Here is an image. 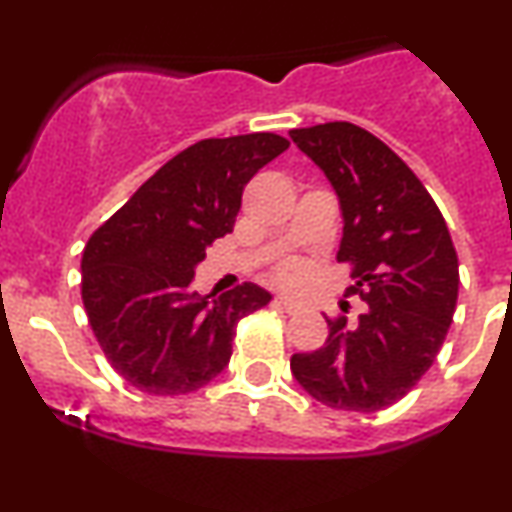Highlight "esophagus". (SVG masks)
Wrapping results in <instances>:
<instances>
[{"label": "esophagus", "mask_w": 512, "mask_h": 512, "mask_svg": "<svg viewBox=\"0 0 512 512\" xmlns=\"http://www.w3.org/2000/svg\"><path fill=\"white\" fill-rule=\"evenodd\" d=\"M274 303L279 305V308H284L286 313H289V315H296L298 310H301V303L291 301V298H286V296H276V298H274Z\"/></svg>", "instance_id": "34e87169"}]
</instances>
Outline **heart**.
I'll list each match as a JSON object with an SVG mask.
<instances>
[{"label": "heart", "mask_w": 512, "mask_h": 512, "mask_svg": "<svg viewBox=\"0 0 512 512\" xmlns=\"http://www.w3.org/2000/svg\"><path fill=\"white\" fill-rule=\"evenodd\" d=\"M303 276H305V267H303V264H298V262H286V264H281L279 269H276V279H279L281 284H286V286L301 284Z\"/></svg>", "instance_id": "heart-1"}]
</instances>
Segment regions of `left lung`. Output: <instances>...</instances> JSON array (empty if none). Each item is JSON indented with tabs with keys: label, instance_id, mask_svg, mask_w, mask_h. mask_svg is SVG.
<instances>
[{
	"label": "left lung",
	"instance_id": "obj_1",
	"mask_svg": "<svg viewBox=\"0 0 512 512\" xmlns=\"http://www.w3.org/2000/svg\"><path fill=\"white\" fill-rule=\"evenodd\" d=\"M332 182L344 216L337 260L351 264L346 296L368 305L354 327L291 356V373L317 402L342 411L395 404L436 361L457 305V252L424 182L390 146L351 122L291 129Z\"/></svg>",
	"mask_w": 512,
	"mask_h": 512
}]
</instances>
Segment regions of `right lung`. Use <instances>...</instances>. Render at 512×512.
Instances as JSON below:
<instances>
[{
  "label": "right lung",
  "mask_w": 512,
  "mask_h": 512,
  "mask_svg": "<svg viewBox=\"0 0 512 512\" xmlns=\"http://www.w3.org/2000/svg\"><path fill=\"white\" fill-rule=\"evenodd\" d=\"M289 149L272 132L202 139L173 156L88 238L81 298L105 358L146 395L204 387L233 354L238 322L272 301L243 284L214 303L192 291L207 245L233 231L252 175Z\"/></svg>",
  "instance_id": "add662e5"
}]
</instances>
